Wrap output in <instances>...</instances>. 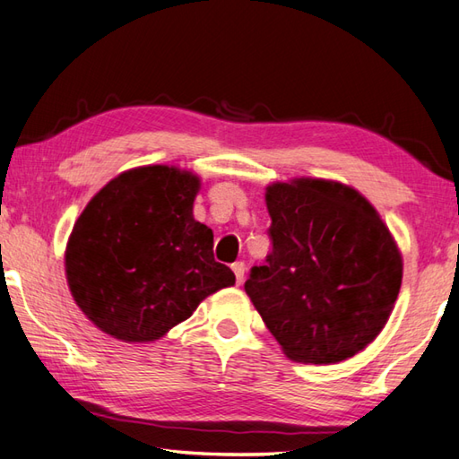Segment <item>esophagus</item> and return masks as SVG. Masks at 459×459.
<instances>
[{"instance_id": "1", "label": "esophagus", "mask_w": 459, "mask_h": 459, "mask_svg": "<svg viewBox=\"0 0 459 459\" xmlns=\"http://www.w3.org/2000/svg\"><path fill=\"white\" fill-rule=\"evenodd\" d=\"M232 273H235V276H237V284L245 282V273H247L245 263H235V264H232Z\"/></svg>"}]
</instances>
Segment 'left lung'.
Listing matches in <instances>:
<instances>
[{"instance_id":"8db88e82","label":"left lung","mask_w":459,"mask_h":459,"mask_svg":"<svg viewBox=\"0 0 459 459\" xmlns=\"http://www.w3.org/2000/svg\"><path fill=\"white\" fill-rule=\"evenodd\" d=\"M273 250L245 290L294 362L336 364L374 342L402 286L396 238L354 186L330 178L271 183Z\"/></svg>"}]
</instances>
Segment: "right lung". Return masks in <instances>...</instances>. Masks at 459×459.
I'll use <instances>...</instances> for the list:
<instances>
[{"mask_svg": "<svg viewBox=\"0 0 459 459\" xmlns=\"http://www.w3.org/2000/svg\"><path fill=\"white\" fill-rule=\"evenodd\" d=\"M201 177L173 165L123 170L71 230L65 276L93 325L121 342L163 338L196 307L235 284L212 256V230L195 221Z\"/></svg>", "mask_w": 459, "mask_h": 459, "instance_id": "right-lung-1", "label": "right lung"}]
</instances>
